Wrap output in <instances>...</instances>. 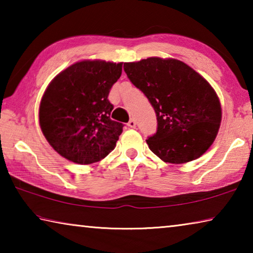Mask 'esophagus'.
Segmentation results:
<instances>
[{
	"label": "esophagus",
	"mask_w": 253,
	"mask_h": 253,
	"mask_svg": "<svg viewBox=\"0 0 253 253\" xmlns=\"http://www.w3.org/2000/svg\"><path fill=\"white\" fill-rule=\"evenodd\" d=\"M127 125H128V127H130V128H135V127H136V122H135V119H132V118H131L130 121L128 122Z\"/></svg>",
	"instance_id": "esophagus-1"
}]
</instances>
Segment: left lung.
<instances>
[{
	"instance_id": "1",
	"label": "left lung",
	"mask_w": 253,
	"mask_h": 253,
	"mask_svg": "<svg viewBox=\"0 0 253 253\" xmlns=\"http://www.w3.org/2000/svg\"><path fill=\"white\" fill-rule=\"evenodd\" d=\"M124 70L156 113L157 131L146 139L149 149L172 164L202 156L215 139L222 118L212 85L186 63L172 58L126 62Z\"/></svg>"
}]
</instances>
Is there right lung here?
I'll return each mask as SVG.
<instances>
[{"label":"right lung","instance_id":"obj_1","mask_svg":"<svg viewBox=\"0 0 253 253\" xmlns=\"http://www.w3.org/2000/svg\"><path fill=\"white\" fill-rule=\"evenodd\" d=\"M123 62L83 60L54 77L42 96L39 122L55 152L77 164L99 162L116 147L122 123L111 121L108 100Z\"/></svg>","mask_w":253,"mask_h":253}]
</instances>
